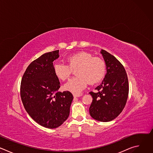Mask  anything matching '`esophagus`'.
Segmentation results:
<instances>
[{
	"mask_svg": "<svg viewBox=\"0 0 153 153\" xmlns=\"http://www.w3.org/2000/svg\"><path fill=\"white\" fill-rule=\"evenodd\" d=\"M73 96H74V97H80V96H82V94H74L73 95Z\"/></svg>",
	"mask_w": 153,
	"mask_h": 153,
	"instance_id": "34e87169",
	"label": "esophagus"
}]
</instances>
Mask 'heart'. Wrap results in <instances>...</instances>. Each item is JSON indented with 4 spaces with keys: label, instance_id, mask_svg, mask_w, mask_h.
I'll use <instances>...</instances> for the list:
<instances>
[{
    "label": "heart",
    "instance_id": "1",
    "mask_svg": "<svg viewBox=\"0 0 153 153\" xmlns=\"http://www.w3.org/2000/svg\"><path fill=\"white\" fill-rule=\"evenodd\" d=\"M67 65L56 63L54 65V75L62 80L69 78L71 70L76 68L77 77L70 80L65 85V90L74 94H80L88 84L99 82L103 77L106 67L104 61L87 52L81 51L70 55L66 58Z\"/></svg>",
    "mask_w": 153,
    "mask_h": 153
}]
</instances>
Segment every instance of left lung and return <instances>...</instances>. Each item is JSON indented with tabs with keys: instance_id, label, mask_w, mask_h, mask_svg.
<instances>
[{
	"instance_id": "8db88e82",
	"label": "left lung",
	"mask_w": 153,
	"mask_h": 153,
	"mask_svg": "<svg viewBox=\"0 0 153 153\" xmlns=\"http://www.w3.org/2000/svg\"><path fill=\"white\" fill-rule=\"evenodd\" d=\"M106 65V74L97 86V93L90 92L93 102L89 108L90 116L100 122L116 119L126 105L129 85L126 71L121 63L113 55L101 50Z\"/></svg>"
}]
</instances>
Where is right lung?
I'll list each match as a JSON object with an SVG mask.
<instances>
[{
  "label": "right lung",
  "instance_id": "1",
  "mask_svg": "<svg viewBox=\"0 0 153 153\" xmlns=\"http://www.w3.org/2000/svg\"><path fill=\"white\" fill-rule=\"evenodd\" d=\"M59 57L56 50L32 62L20 86L21 99L28 114L41 126L51 129L68 119L73 99L70 91H58L60 82L54 74L53 62Z\"/></svg>",
  "mask_w": 153,
  "mask_h": 153
}]
</instances>
